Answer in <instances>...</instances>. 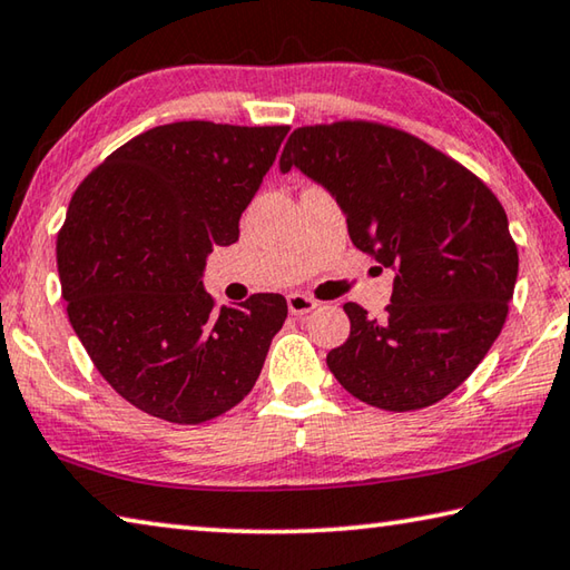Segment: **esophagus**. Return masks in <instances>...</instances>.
<instances>
[{
    "instance_id": "obj_1",
    "label": "esophagus",
    "mask_w": 570,
    "mask_h": 570,
    "mask_svg": "<svg viewBox=\"0 0 570 570\" xmlns=\"http://www.w3.org/2000/svg\"><path fill=\"white\" fill-rule=\"evenodd\" d=\"M315 307H317V301L311 295H303V293L287 295V311H291L293 315H307V313H313Z\"/></svg>"
}]
</instances>
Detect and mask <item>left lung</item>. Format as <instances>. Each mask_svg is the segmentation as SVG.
I'll list each match as a JSON object with an SVG mask.
<instances>
[{
	"label": "left lung",
	"instance_id": "8db88e82",
	"mask_svg": "<svg viewBox=\"0 0 570 570\" xmlns=\"http://www.w3.org/2000/svg\"><path fill=\"white\" fill-rule=\"evenodd\" d=\"M293 167L331 189L353 245L397 273L383 317L343 305L351 337L327 353L331 373L381 411L443 401L505 323L518 247L503 205L441 149L367 119L297 127L279 157Z\"/></svg>",
	"mask_w": 570,
	"mask_h": 570
}]
</instances>
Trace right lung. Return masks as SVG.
<instances>
[{"instance_id":"1","label":"right lung","mask_w":570,"mask_h":570,"mask_svg":"<svg viewBox=\"0 0 570 570\" xmlns=\"http://www.w3.org/2000/svg\"><path fill=\"white\" fill-rule=\"evenodd\" d=\"M287 129L159 125L75 189L57 233L69 323L99 375L142 413L197 425L253 391L285 297L217 307L199 277L213 245L239 237Z\"/></svg>"}]
</instances>
